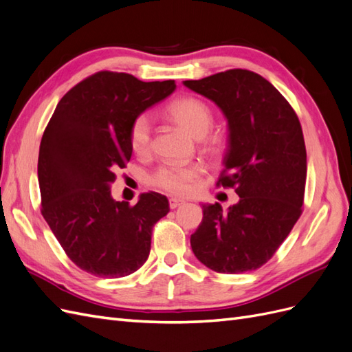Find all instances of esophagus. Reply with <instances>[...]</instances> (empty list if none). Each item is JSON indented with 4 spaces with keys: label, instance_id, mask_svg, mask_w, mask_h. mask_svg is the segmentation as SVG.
Masks as SVG:
<instances>
[{
    "label": "esophagus",
    "instance_id": "obj_1",
    "mask_svg": "<svg viewBox=\"0 0 352 352\" xmlns=\"http://www.w3.org/2000/svg\"><path fill=\"white\" fill-rule=\"evenodd\" d=\"M182 204H185L184 199H179V198H170L168 199V206H170V208H172V210L180 207Z\"/></svg>",
    "mask_w": 352,
    "mask_h": 352
}]
</instances>
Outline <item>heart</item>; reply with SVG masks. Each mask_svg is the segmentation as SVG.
Here are the masks:
<instances>
[{"label":"heart","mask_w":352,"mask_h":352,"mask_svg":"<svg viewBox=\"0 0 352 352\" xmlns=\"http://www.w3.org/2000/svg\"><path fill=\"white\" fill-rule=\"evenodd\" d=\"M167 114L179 124L198 138L201 148L208 154L216 155L223 150V138L220 135H207L214 124V113L210 105L197 97H182L168 104ZM153 123L146 114L136 116L129 127V145L132 151L144 157L151 150ZM199 164L166 163L160 166L150 176V184L168 194L186 195L194 188V182L201 176Z\"/></svg>","instance_id":"b5f03b06"}]
</instances>
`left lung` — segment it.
<instances>
[{"label":"left lung","mask_w":352,"mask_h":352,"mask_svg":"<svg viewBox=\"0 0 352 352\" xmlns=\"http://www.w3.org/2000/svg\"><path fill=\"white\" fill-rule=\"evenodd\" d=\"M185 87L214 101L229 123V150L217 186L239 202L202 206L190 235L195 257L217 273L260 269L302 214L307 153L301 123L283 95L258 73L230 69Z\"/></svg>","instance_id":"1"}]
</instances>
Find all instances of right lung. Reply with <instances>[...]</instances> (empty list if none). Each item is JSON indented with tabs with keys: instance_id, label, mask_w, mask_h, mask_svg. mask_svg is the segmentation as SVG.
<instances>
[{
	"instance_id": "add662e5",
	"label": "right lung",
	"mask_w": 352,
	"mask_h": 352,
	"mask_svg": "<svg viewBox=\"0 0 352 352\" xmlns=\"http://www.w3.org/2000/svg\"><path fill=\"white\" fill-rule=\"evenodd\" d=\"M175 88L173 80L102 70L74 85L52 113L38 157L41 212L79 269L123 278L150 255L153 226L170 210L167 198L142 194L131 206L111 198L110 184L131 160L132 120Z\"/></svg>"
}]
</instances>
